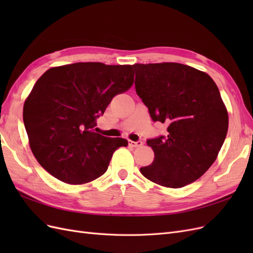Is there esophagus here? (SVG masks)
<instances>
[{"mask_svg":"<svg viewBox=\"0 0 253 253\" xmlns=\"http://www.w3.org/2000/svg\"><path fill=\"white\" fill-rule=\"evenodd\" d=\"M128 145H131L133 148H138L141 147L142 142L141 141H132V140H128Z\"/></svg>","mask_w":253,"mask_h":253,"instance_id":"esophagus-1","label":"esophagus"}]
</instances>
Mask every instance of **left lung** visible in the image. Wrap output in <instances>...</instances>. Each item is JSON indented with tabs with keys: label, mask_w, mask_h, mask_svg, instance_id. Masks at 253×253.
Listing matches in <instances>:
<instances>
[{
	"label": "left lung",
	"mask_w": 253,
	"mask_h": 253,
	"mask_svg": "<svg viewBox=\"0 0 253 253\" xmlns=\"http://www.w3.org/2000/svg\"><path fill=\"white\" fill-rule=\"evenodd\" d=\"M135 88L151 118L168 126L167 136L149 139L154 151L145 178L167 188L197 180L213 165L228 132V112L208 74L185 64L133 65Z\"/></svg>",
	"instance_id": "obj_1"
}]
</instances>
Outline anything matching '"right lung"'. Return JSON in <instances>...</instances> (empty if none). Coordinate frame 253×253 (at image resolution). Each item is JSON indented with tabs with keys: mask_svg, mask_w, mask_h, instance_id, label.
I'll use <instances>...</instances> for the list:
<instances>
[{
	"mask_svg": "<svg viewBox=\"0 0 253 253\" xmlns=\"http://www.w3.org/2000/svg\"><path fill=\"white\" fill-rule=\"evenodd\" d=\"M133 82V65L79 62L45 72L23 108L29 147L38 163L70 185L103 175L114 152L126 147L127 140L95 133L96 118Z\"/></svg>",
	"mask_w": 253,
	"mask_h": 253,
	"instance_id": "add662e5",
	"label": "right lung"
}]
</instances>
